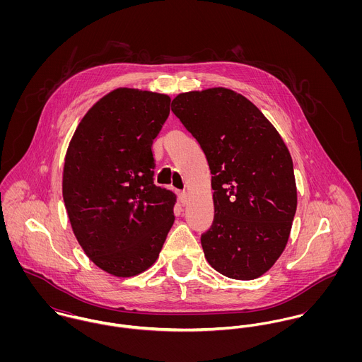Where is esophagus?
<instances>
[{
    "label": "esophagus",
    "instance_id": "esophagus-1",
    "mask_svg": "<svg viewBox=\"0 0 362 362\" xmlns=\"http://www.w3.org/2000/svg\"><path fill=\"white\" fill-rule=\"evenodd\" d=\"M178 198H180V202H181L182 205H187V202H188V194H187V192H180V194H178Z\"/></svg>",
    "mask_w": 362,
    "mask_h": 362
}]
</instances>
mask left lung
Returning <instances> with one entry per match:
<instances>
[{
	"instance_id": "1",
	"label": "left lung",
	"mask_w": 362,
	"mask_h": 362,
	"mask_svg": "<svg viewBox=\"0 0 362 362\" xmlns=\"http://www.w3.org/2000/svg\"><path fill=\"white\" fill-rule=\"evenodd\" d=\"M171 110L199 142L213 175L205 258L226 277L258 279L283 254L297 210L284 141L255 104L231 89L180 93Z\"/></svg>"
}]
</instances>
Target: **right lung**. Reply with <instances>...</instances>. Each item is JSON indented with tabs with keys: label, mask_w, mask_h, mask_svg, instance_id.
<instances>
[{
	"label": "right lung",
	"mask_w": 362,
	"mask_h": 362,
	"mask_svg": "<svg viewBox=\"0 0 362 362\" xmlns=\"http://www.w3.org/2000/svg\"><path fill=\"white\" fill-rule=\"evenodd\" d=\"M170 102L114 89L88 110L66 149L62 198L72 231L88 258L115 277L148 270L175 220V195L153 184L152 144Z\"/></svg>",
	"instance_id": "right-lung-1"
}]
</instances>
